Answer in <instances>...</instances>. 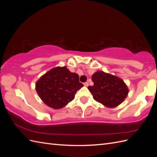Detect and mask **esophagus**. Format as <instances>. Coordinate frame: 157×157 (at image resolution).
Masks as SVG:
<instances>
[{"mask_svg":"<svg viewBox=\"0 0 157 157\" xmlns=\"http://www.w3.org/2000/svg\"><path fill=\"white\" fill-rule=\"evenodd\" d=\"M88 85H89V83L88 82H86L84 83V86H88Z\"/></svg>","mask_w":157,"mask_h":157,"instance_id":"esophagus-1","label":"esophagus"}]
</instances>
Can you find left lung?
<instances>
[{
  "label": "left lung",
  "instance_id": "obj_1",
  "mask_svg": "<svg viewBox=\"0 0 157 157\" xmlns=\"http://www.w3.org/2000/svg\"><path fill=\"white\" fill-rule=\"evenodd\" d=\"M93 86L88 90L96 101L109 108L119 105L127 97L129 90L124 80L115 75L98 71L92 76Z\"/></svg>",
  "mask_w": 157,
  "mask_h": 157
}]
</instances>
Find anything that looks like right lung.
I'll use <instances>...</instances> for the list:
<instances>
[{"instance_id": "1", "label": "right lung", "mask_w": 157, "mask_h": 157, "mask_svg": "<svg viewBox=\"0 0 157 157\" xmlns=\"http://www.w3.org/2000/svg\"><path fill=\"white\" fill-rule=\"evenodd\" d=\"M83 84L79 82V76L64 67L52 68L37 80L36 91L46 105L61 109L73 100L77 90Z\"/></svg>"}]
</instances>
